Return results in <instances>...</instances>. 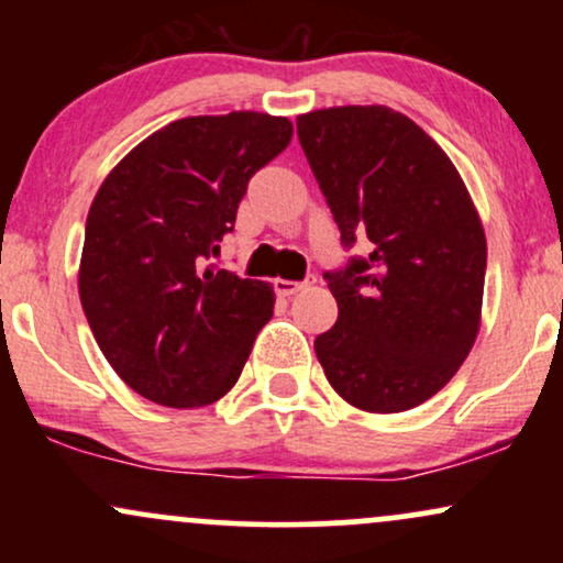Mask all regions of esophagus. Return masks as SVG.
Returning a JSON list of instances; mask_svg holds the SVG:
<instances>
[{
	"label": "esophagus",
	"mask_w": 563,
	"mask_h": 563,
	"mask_svg": "<svg viewBox=\"0 0 563 563\" xmlns=\"http://www.w3.org/2000/svg\"><path fill=\"white\" fill-rule=\"evenodd\" d=\"M312 283H314V277H307V280H301V283L286 280V277H277V280H275V290H277V296H294V294H299L301 288L312 286Z\"/></svg>",
	"instance_id": "1"
}]
</instances>
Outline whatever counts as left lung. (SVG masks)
<instances>
[{
  "instance_id": "1",
  "label": "left lung",
  "mask_w": 563,
  "mask_h": 563,
  "mask_svg": "<svg viewBox=\"0 0 563 563\" xmlns=\"http://www.w3.org/2000/svg\"><path fill=\"white\" fill-rule=\"evenodd\" d=\"M341 241L371 254L328 273L339 320L314 339L325 378L365 412L448 386L482 325L487 238L448 153L405 113L339 106L296 119Z\"/></svg>"
}]
</instances>
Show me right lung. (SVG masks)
<instances>
[{
	"label": "right lung",
	"mask_w": 563,
	"mask_h": 563,
	"mask_svg": "<svg viewBox=\"0 0 563 563\" xmlns=\"http://www.w3.org/2000/svg\"><path fill=\"white\" fill-rule=\"evenodd\" d=\"M283 115L172 121L113 166L87 214L79 296L126 386L164 407L228 394L275 309L269 283L214 269L249 179L288 147Z\"/></svg>",
	"instance_id": "1"
}]
</instances>
